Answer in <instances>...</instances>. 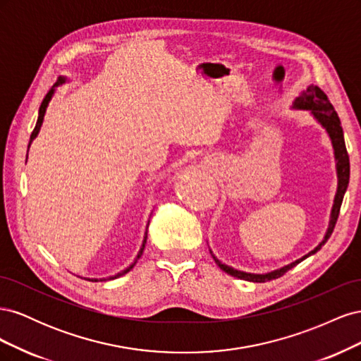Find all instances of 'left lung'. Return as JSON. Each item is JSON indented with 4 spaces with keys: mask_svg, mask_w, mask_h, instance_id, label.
I'll return each instance as SVG.
<instances>
[{
    "mask_svg": "<svg viewBox=\"0 0 361 361\" xmlns=\"http://www.w3.org/2000/svg\"><path fill=\"white\" fill-rule=\"evenodd\" d=\"M290 108H292V110L309 111L310 116H313L316 122H318L325 129V133L329 134L330 141H331L334 162H336L337 188H336V195H334L333 207H331V212H330L329 227H326V232L322 238V241L318 245H316L312 251H309L307 255H304L302 257L290 262V264H288L285 267L277 268V269L269 271V272H264V274H255V272H245V271H239V269L228 267V265L223 264L221 260H218L215 257V255L212 253V250H209L214 260H215V264L220 267L224 272H227V274H231L236 279L253 281V283H265V281L281 277L290 268L297 267L300 262H302L304 259H307L309 256L314 255L316 251H319L322 248V245L326 241H329V238L331 236V233L334 231V226H336L337 216H338V211H341L343 195L346 192L348 183H349V157H348L346 146H345V138H343V129H342V125H341V118H338L337 113L334 111V108L330 104L329 97H326V94L319 89V87H316V85H309L307 89L302 90L300 93V96L295 97V101L292 102Z\"/></svg>",
    "mask_w": 361,
    "mask_h": 361,
    "instance_id": "left-lung-1",
    "label": "left lung"
}]
</instances>
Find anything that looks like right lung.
Returning <instances> with one entry per match:
<instances>
[{
	"instance_id": "obj_1",
	"label": "right lung",
	"mask_w": 361,
	"mask_h": 361,
	"mask_svg": "<svg viewBox=\"0 0 361 361\" xmlns=\"http://www.w3.org/2000/svg\"><path fill=\"white\" fill-rule=\"evenodd\" d=\"M66 82H69V80L66 78V76H60V80L54 84L52 87H51V90L48 92V94L45 96V99H43V102H42V105H40V108H39V117H37V122H36V126H35V130H32L31 133V137H30V143H28V149H27V159H28V150H30V146H31V143L32 141H35V138L39 135V133H40V128H42V123H43V118H45V114H47V110H48V105H49V102H51V99L54 97V94H56V92H57V87H60V85H63V84H66ZM150 221V220H149ZM149 221H147V226H146V232H145V238H143V244H141V247H140V250H138V253H137V256H135V260L133 262V264H130L128 268H125L123 271H120V272H117V274H114V276H110V277H106V279H87L85 277V280H89V281H108V280H114V279H118V277H122V276H125L126 272H129L130 269L134 268V265L137 264V260L141 257V255H143V250H145V245H146V241H147V228H149Z\"/></svg>"
}]
</instances>
